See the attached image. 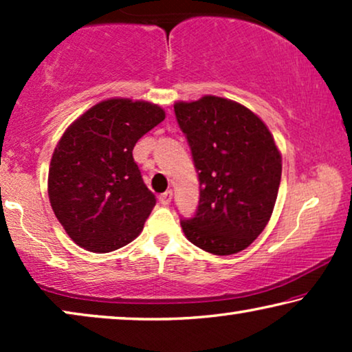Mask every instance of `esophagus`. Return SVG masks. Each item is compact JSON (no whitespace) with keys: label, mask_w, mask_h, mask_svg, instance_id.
Returning <instances> with one entry per match:
<instances>
[{"label":"esophagus","mask_w":352,"mask_h":352,"mask_svg":"<svg viewBox=\"0 0 352 352\" xmlns=\"http://www.w3.org/2000/svg\"><path fill=\"white\" fill-rule=\"evenodd\" d=\"M158 199H160V204L162 205H170V201L173 199V192L171 190L163 192V194H160V197H158Z\"/></svg>","instance_id":"1"}]
</instances>
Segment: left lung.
<instances>
[{"instance_id": "left-lung-1", "label": "left lung", "mask_w": 352, "mask_h": 352, "mask_svg": "<svg viewBox=\"0 0 352 352\" xmlns=\"http://www.w3.org/2000/svg\"><path fill=\"white\" fill-rule=\"evenodd\" d=\"M175 115L200 182L194 218L181 219V228L208 253L242 252L266 228L277 200L282 157L272 134L252 110L216 96L176 102Z\"/></svg>"}]
</instances>
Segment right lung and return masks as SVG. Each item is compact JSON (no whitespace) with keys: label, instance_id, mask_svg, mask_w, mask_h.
Instances as JSON below:
<instances>
[{"label":"right lung","instance_id":"add662e5","mask_svg":"<svg viewBox=\"0 0 352 352\" xmlns=\"http://www.w3.org/2000/svg\"><path fill=\"white\" fill-rule=\"evenodd\" d=\"M165 120L155 104L107 99L67 128L52 153L47 194L56 218L81 248L109 253L141 234L157 204L133 148Z\"/></svg>","mask_w":352,"mask_h":352}]
</instances>
